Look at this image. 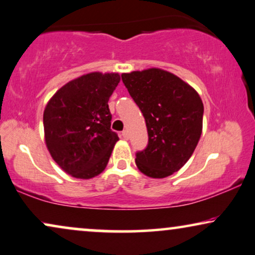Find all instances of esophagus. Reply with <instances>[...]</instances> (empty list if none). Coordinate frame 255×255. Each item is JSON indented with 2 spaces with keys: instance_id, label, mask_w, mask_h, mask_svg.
Returning <instances> with one entry per match:
<instances>
[{
  "instance_id": "obj_1",
  "label": "esophagus",
  "mask_w": 255,
  "mask_h": 255,
  "mask_svg": "<svg viewBox=\"0 0 255 255\" xmlns=\"http://www.w3.org/2000/svg\"><path fill=\"white\" fill-rule=\"evenodd\" d=\"M121 137L124 138V140H128V137H129V136H128V131H127V130L122 131V133H121Z\"/></svg>"
}]
</instances>
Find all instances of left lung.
<instances>
[{"instance_id": "8db88e82", "label": "left lung", "mask_w": 255, "mask_h": 255, "mask_svg": "<svg viewBox=\"0 0 255 255\" xmlns=\"http://www.w3.org/2000/svg\"><path fill=\"white\" fill-rule=\"evenodd\" d=\"M121 77L148 130V145L136 154V167L148 177H168L189 161L201 138V97L181 78L156 67Z\"/></svg>"}]
</instances>
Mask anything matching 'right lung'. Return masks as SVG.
Wrapping results in <instances>:
<instances>
[{
    "mask_svg": "<svg viewBox=\"0 0 255 255\" xmlns=\"http://www.w3.org/2000/svg\"><path fill=\"white\" fill-rule=\"evenodd\" d=\"M119 73L91 72L60 87L43 114L44 138L53 161L80 179L100 175L119 137L111 129L108 100Z\"/></svg>",
    "mask_w": 255,
    "mask_h": 255,
    "instance_id": "add662e5",
    "label": "right lung"
}]
</instances>
